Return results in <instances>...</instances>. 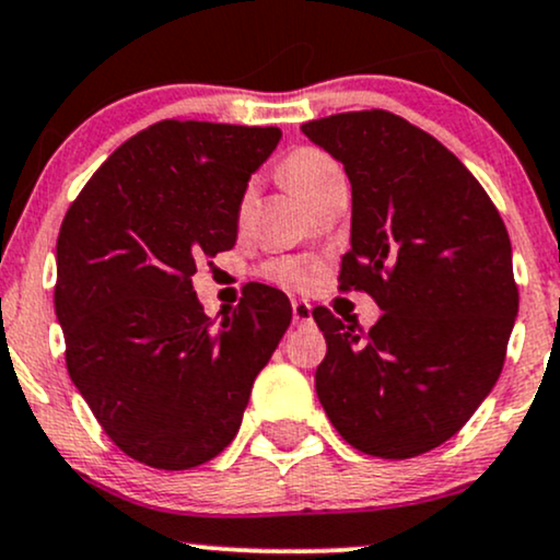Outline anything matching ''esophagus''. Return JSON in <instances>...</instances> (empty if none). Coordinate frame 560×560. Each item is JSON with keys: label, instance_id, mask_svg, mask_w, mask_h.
<instances>
[{"label": "esophagus", "instance_id": "obj_1", "mask_svg": "<svg viewBox=\"0 0 560 560\" xmlns=\"http://www.w3.org/2000/svg\"><path fill=\"white\" fill-rule=\"evenodd\" d=\"M292 318H294V326H307V323H313V305H310L307 300H294Z\"/></svg>", "mask_w": 560, "mask_h": 560}]
</instances>
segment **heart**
<instances>
[{
    "mask_svg": "<svg viewBox=\"0 0 560 560\" xmlns=\"http://www.w3.org/2000/svg\"><path fill=\"white\" fill-rule=\"evenodd\" d=\"M281 174H284L287 185L307 200L318 187L326 185L328 179L341 177V166L336 164L334 156L313 145H300L281 164ZM262 276L284 287H307L315 276V266L302 258H276L262 266Z\"/></svg>",
    "mask_w": 560,
    "mask_h": 560,
    "instance_id": "obj_1",
    "label": "heart"
}]
</instances>
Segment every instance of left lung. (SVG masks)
<instances>
[{
	"mask_svg": "<svg viewBox=\"0 0 560 560\" xmlns=\"http://www.w3.org/2000/svg\"><path fill=\"white\" fill-rule=\"evenodd\" d=\"M302 132L352 182L341 289L383 310L368 334L313 310L328 347L315 390L349 446L412 459L459 433L501 375L518 313L509 232L472 172L396 114H331Z\"/></svg>",
	"mask_w": 560,
	"mask_h": 560,
	"instance_id": "obj_1",
	"label": "left lung"
}]
</instances>
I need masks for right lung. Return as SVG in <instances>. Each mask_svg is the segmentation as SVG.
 Returning a JSON list of instances; mask_svg holds the SVG:
<instances>
[{
	"label": "right lung",
	"mask_w": 560,
	"mask_h": 560,
	"mask_svg": "<svg viewBox=\"0 0 560 560\" xmlns=\"http://www.w3.org/2000/svg\"><path fill=\"white\" fill-rule=\"evenodd\" d=\"M279 140V127L164 119L119 145L65 213L54 307L67 373L135 462L219 456L289 328L279 289L247 287L219 326L192 289L195 262L237 242L247 182Z\"/></svg>",
	"instance_id": "1"
}]
</instances>
